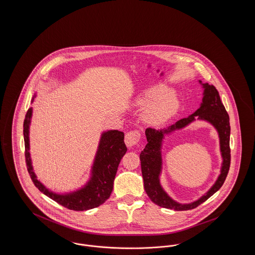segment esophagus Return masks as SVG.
Instances as JSON below:
<instances>
[{"label": "esophagus", "instance_id": "obj_1", "mask_svg": "<svg viewBox=\"0 0 255 255\" xmlns=\"http://www.w3.org/2000/svg\"><path fill=\"white\" fill-rule=\"evenodd\" d=\"M140 139V132L138 130H133L130 131L125 134V144L128 147H132V146L136 144Z\"/></svg>", "mask_w": 255, "mask_h": 255}]
</instances>
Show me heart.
<instances>
[{"instance_id":"heart-1","label":"heart","mask_w":255,"mask_h":255,"mask_svg":"<svg viewBox=\"0 0 255 255\" xmlns=\"http://www.w3.org/2000/svg\"><path fill=\"white\" fill-rule=\"evenodd\" d=\"M139 106H146L142 120L150 126H160L173 118L180 108L179 98L166 85L157 84L147 88L136 100Z\"/></svg>"}]
</instances>
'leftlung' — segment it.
Segmentation results:
<instances>
[{
  "mask_svg": "<svg viewBox=\"0 0 255 255\" xmlns=\"http://www.w3.org/2000/svg\"><path fill=\"white\" fill-rule=\"evenodd\" d=\"M202 84V81H200ZM204 88L203 102L200 108L188 118H184L176 122L175 124L168 126L165 129L156 130L153 128H147L145 130L147 144L143 151H141L139 158L141 164V173L144 182L145 192L150 200L158 206L174 209L177 211L189 210L200 206L206 202L215 192L222 187L226 178L228 176L231 166V148H230V135H231V125L230 117L224 104L221 101L218 91L213 85L208 83L202 84ZM195 118L209 122L218 130L220 138V148L223 158V163L221 174L214 186L199 200L190 204H180L170 198L163 190L159 182V175L161 171V143L165 134L171 132L175 129L184 128Z\"/></svg>",
  "mask_w": 255,
  "mask_h": 255,
  "instance_id": "obj_1",
  "label": "left lung"
}]
</instances>
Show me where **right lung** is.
Here are the masks:
<instances>
[{"instance_id":"add662e5","label":"right lung","mask_w":255,"mask_h":255,"mask_svg":"<svg viewBox=\"0 0 255 255\" xmlns=\"http://www.w3.org/2000/svg\"><path fill=\"white\" fill-rule=\"evenodd\" d=\"M36 95L32 98V102ZM32 108L27 110L24 121V156L28 174L37 188L62 206L75 211L92 209L105 203L113 191L114 180L122 157L127 151L124 133L111 130L101 134L97 155L92 167V177L84 187L68 194H56L37 180L29 154V124Z\"/></svg>"}]
</instances>
